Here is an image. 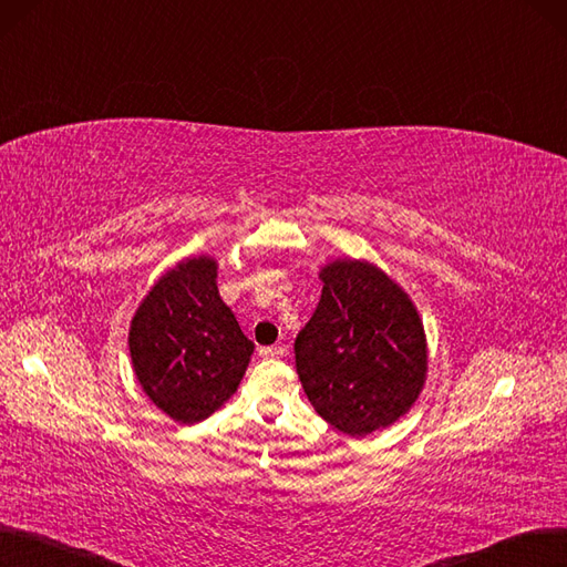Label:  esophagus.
Here are the masks:
<instances>
[{"label":"esophagus","instance_id":"obj_1","mask_svg":"<svg viewBox=\"0 0 567 567\" xmlns=\"http://www.w3.org/2000/svg\"><path fill=\"white\" fill-rule=\"evenodd\" d=\"M258 353H260V358H281V355H286V347H281V344L262 347Z\"/></svg>","mask_w":567,"mask_h":567}]
</instances>
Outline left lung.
<instances>
[{"instance_id":"1","label":"left lung","mask_w":567,"mask_h":567,"mask_svg":"<svg viewBox=\"0 0 567 567\" xmlns=\"http://www.w3.org/2000/svg\"><path fill=\"white\" fill-rule=\"evenodd\" d=\"M296 339L302 389L332 427L365 437L416 402L427 372L425 332L410 296L377 265L334 260Z\"/></svg>"}]
</instances>
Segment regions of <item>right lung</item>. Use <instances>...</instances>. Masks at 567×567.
I'll return each instance as SVG.
<instances>
[{
	"mask_svg": "<svg viewBox=\"0 0 567 567\" xmlns=\"http://www.w3.org/2000/svg\"><path fill=\"white\" fill-rule=\"evenodd\" d=\"M216 260L178 262L157 279L130 326V355L144 393L178 423H199L228 400L254 342L218 296Z\"/></svg>",
	"mask_w": 567,
	"mask_h": 567,
	"instance_id": "right-lung-1",
	"label": "right lung"
}]
</instances>
